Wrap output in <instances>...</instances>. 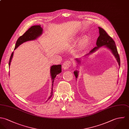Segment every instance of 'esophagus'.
<instances>
[{"label": "esophagus", "mask_w": 129, "mask_h": 129, "mask_svg": "<svg viewBox=\"0 0 129 129\" xmlns=\"http://www.w3.org/2000/svg\"><path fill=\"white\" fill-rule=\"evenodd\" d=\"M71 62L70 61H69V60H67L65 62H64L63 64V65H62V68L64 69H69V68L71 66Z\"/></svg>", "instance_id": "esophagus-1"}]
</instances>
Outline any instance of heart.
Masks as SVG:
<instances>
[{"instance_id":"obj_1","label":"heart","mask_w":129,"mask_h":129,"mask_svg":"<svg viewBox=\"0 0 129 129\" xmlns=\"http://www.w3.org/2000/svg\"><path fill=\"white\" fill-rule=\"evenodd\" d=\"M88 39L87 38H85L84 40H83V42H84V43H86V42H87V41H88Z\"/></svg>"}]
</instances>
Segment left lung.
I'll use <instances>...</instances> for the list:
<instances>
[{"label": "left lung", "instance_id": "left-lung-1", "mask_svg": "<svg viewBox=\"0 0 129 129\" xmlns=\"http://www.w3.org/2000/svg\"><path fill=\"white\" fill-rule=\"evenodd\" d=\"M99 36L97 39V42H96V45L97 46L94 47L92 50H91L89 53L86 54L84 57H86V56L91 54V53L94 52L96 51V50L98 49L100 47L105 46V47H107L108 49H109L113 54V55L115 56L117 62L119 64V66H120V58L119 55L118 54V50L117 49L116 45L115 44V42L114 41V40L108 34V33L105 31L104 29L103 28L99 27ZM77 62L78 64L81 62L80 59L76 58L75 59ZM78 71L77 70H76L74 72V74L75 76V77L77 78L78 76Z\"/></svg>", "mask_w": 129, "mask_h": 129}]
</instances>
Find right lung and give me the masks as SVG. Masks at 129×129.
<instances>
[{
    "instance_id": "add662e5",
    "label": "right lung",
    "mask_w": 129,
    "mask_h": 129,
    "mask_svg": "<svg viewBox=\"0 0 129 129\" xmlns=\"http://www.w3.org/2000/svg\"><path fill=\"white\" fill-rule=\"evenodd\" d=\"M42 31H43V29L42 27H41V25H34V26H31L30 28H29V29H28L27 31H26V32L24 33V34H23L22 36L19 37V38L16 41L14 50L16 49L20 45H21V44H22L25 42L30 41V40H34L36 39L42 34ZM13 52L12 53L9 59V67L10 66V63H11L12 58L13 57ZM61 71H62L61 65H53L51 67L50 74H51V77L52 80V86H53V82L56 75L60 73ZM52 91H53V88H52L51 95L49 97L46 102L48 101V100H49L51 98L53 95Z\"/></svg>"
}]
</instances>
